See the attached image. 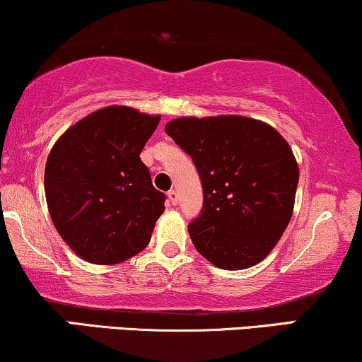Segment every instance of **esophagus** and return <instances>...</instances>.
<instances>
[{
  "label": "esophagus",
  "mask_w": 362,
  "mask_h": 362,
  "mask_svg": "<svg viewBox=\"0 0 362 362\" xmlns=\"http://www.w3.org/2000/svg\"><path fill=\"white\" fill-rule=\"evenodd\" d=\"M168 199H169V203H171V204H176L177 203V193H176V191H174V189L169 191Z\"/></svg>",
  "instance_id": "esophagus-1"
}]
</instances>
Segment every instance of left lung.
Listing matches in <instances>:
<instances>
[{
	"mask_svg": "<svg viewBox=\"0 0 362 362\" xmlns=\"http://www.w3.org/2000/svg\"><path fill=\"white\" fill-rule=\"evenodd\" d=\"M164 131L202 177V215L188 225L194 248L218 269L260 263L296 203L298 166L288 142L269 124L243 115L180 117Z\"/></svg>",
	"mask_w": 362,
	"mask_h": 362,
	"instance_id": "8db88e82",
	"label": "left lung"
}]
</instances>
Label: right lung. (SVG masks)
I'll use <instances>...</instances> for the list:
<instances>
[{"label":"right lung","instance_id":"obj_1","mask_svg":"<svg viewBox=\"0 0 362 362\" xmlns=\"http://www.w3.org/2000/svg\"><path fill=\"white\" fill-rule=\"evenodd\" d=\"M160 115L110 105L62 134L45 166L48 211L64 242L95 265L142 252L164 211L139 154Z\"/></svg>","mask_w":362,"mask_h":362}]
</instances>
